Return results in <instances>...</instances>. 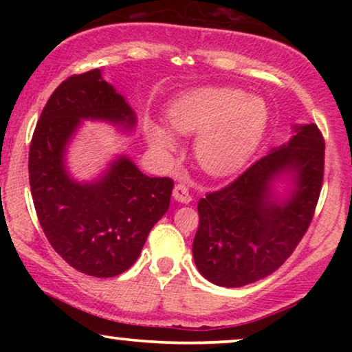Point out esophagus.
<instances>
[{
	"mask_svg": "<svg viewBox=\"0 0 352 352\" xmlns=\"http://www.w3.org/2000/svg\"><path fill=\"white\" fill-rule=\"evenodd\" d=\"M173 197H175V200L181 201V204H189V201L192 200L189 189H187V186L184 184V182H179V184L175 186V189H173Z\"/></svg>",
	"mask_w": 352,
	"mask_h": 352,
	"instance_id": "1",
	"label": "esophagus"
}]
</instances>
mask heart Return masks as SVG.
<instances>
[{"instance_id":"obj_1","label":"heart","mask_w":352,"mask_h":352,"mask_svg":"<svg viewBox=\"0 0 352 352\" xmlns=\"http://www.w3.org/2000/svg\"><path fill=\"white\" fill-rule=\"evenodd\" d=\"M168 122L176 133L194 136L195 155L213 176H228L245 166L256 151L269 122L264 99L234 88H199L182 94L168 109ZM151 146L162 155L176 152L170 129L152 123Z\"/></svg>"}]
</instances>
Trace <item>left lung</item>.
<instances>
[{"instance_id": "8db88e82", "label": "left lung", "mask_w": 352, "mask_h": 352, "mask_svg": "<svg viewBox=\"0 0 352 352\" xmlns=\"http://www.w3.org/2000/svg\"><path fill=\"white\" fill-rule=\"evenodd\" d=\"M325 141L317 124L295 126L288 144L272 148L237 179L199 201L192 254L206 280L243 287L277 271L309 228L324 181ZM294 177L292 194L278 202L272 182Z\"/></svg>"}]
</instances>
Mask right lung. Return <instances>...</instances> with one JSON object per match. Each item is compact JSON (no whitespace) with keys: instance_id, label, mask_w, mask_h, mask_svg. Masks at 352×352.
Returning a JSON list of instances; mask_svg holds the SVG:
<instances>
[{"instance_id":"right-lung-1","label":"right lung","mask_w":352,"mask_h":352,"mask_svg":"<svg viewBox=\"0 0 352 352\" xmlns=\"http://www.w3.org/2000/svg\"><path fill=\"white\" fill-rule=\"evenodd\" d=\"M81 120L133 129L136 115L99 69L57 86L38 120L28 179L38 221L59 256L93 277H115L136 263L147 235L170 206L173 179L148 177L118 157L93 182L72 179L65 148Z\"/></svg>"}]
</instances>
